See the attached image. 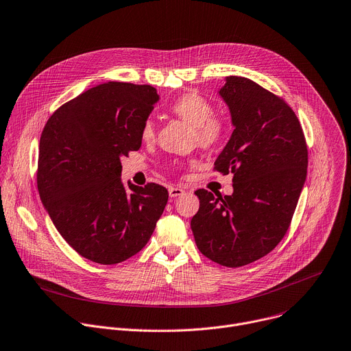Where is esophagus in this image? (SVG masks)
Returning <instances> with one entry per match:
<instances>
[{"instance_id":"1","label":"esophagus","mask_w":351,"mask_h":351,"mask_svg":"<svg viewBox=\"0 0 351 351\" xmlns=\"http://www.w3.org/2000/svg\"><path fill=\"white\" fill-rule=\"evenodd\" d=\"M169 197H178V195H182L184 193L183 189L180 187H169Z\"/></svg>"}]
</instances>
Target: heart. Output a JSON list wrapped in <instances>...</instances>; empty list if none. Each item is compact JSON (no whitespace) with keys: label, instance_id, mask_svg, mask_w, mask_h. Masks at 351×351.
Segmentation results:
<instances>
[{"label":"heart","instance_id":"obj_1","mask_svg":"<svg viewBox=\"0 0 351 351\" xmlns=\"http://www.w3.org/2000/svg\"><path fill=\"white\" fill-rule=\"evenodd\" d=\"M171 111L176 114L179 119L194 127L197 141L204 147L216 145L226 132V121L223 117L213 112L212 103L197 92H189L178 97L172 103ZM154 134L156 130L153 120H145L141 130L142 139L152 141Z\"/></svg>","mask_w":351,"mask_h":351}]
</instances>
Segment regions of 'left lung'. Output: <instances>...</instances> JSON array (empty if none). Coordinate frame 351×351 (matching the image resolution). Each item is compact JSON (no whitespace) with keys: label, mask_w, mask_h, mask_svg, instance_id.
<instances>
[{"label":"left lung","mask_w":351,"mask_h":351,"mask_svg":"<svg viewBox=\"0 0 351 351\" xmlns=\"http://www.w3.org/2000/svg\"><path fill=\"white\" fill-rule=\"evenodd\" d=\"M232 135L215 171L232 173L231 195L195 191L191 230L199 252L241 267L271 252L289 228L307 173V145L289 104L245 77L230 75L219 90Z\"/></svg>","instance_id":"8db88e82"}]
</instances>
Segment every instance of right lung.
<instances>
[{
    "mask_svg": "<svg viewBox=\"0 0 351 351\" xmlns=\"http://www.w3.org/2000/svg\"><path fill=\"white\" fill-rule=\"evenodd\" d=\"M158 95L152 85L104 82L62 104L40 139L37 186L66 243L81 256L115 265L150 240L168 190L121 183L120 157L142 146Z\"/></svg>",
    "mask_w": 351,
    "mask_h": 351,
    "instance_id": "obj_1",
    "label": "right lung"
}]
</instances>
